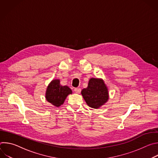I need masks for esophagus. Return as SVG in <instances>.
Here are the masks:
<instances>
[{
	"mask_svg": "<svg viewBox=\"0 0 158 158\" xmlns=\"http://www.w3.org/2000/svg\"><path fill=\"white\" fill-rule=\"evenodd\" d=\"M74 91H75L76 93L79 94L81 93V89L80 88H75L74 89Z\"/></svg>",
	"mask_w": 158,
	"mask_h": 158,
	"instance_id": "34e87169",
	"label": "esophagus"
}]
</instances>
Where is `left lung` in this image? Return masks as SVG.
Wrapping results in <instances>:
<instances>
[{
	"mask_svg": "<svg viewBox=\"0 0 158 158\" xmlns=\"http://www.w3.org/2000/svg\"><path fill=\"white\" fill-rule=\"evenodd\" d=\"M81 94L87 104L94 109L100 108L109 98L108 88L101 78L90 79L87 87L82 90Z\"/></svg>",
	"mask_w": 158,
	"mask_h": 158,
	"instance_id": "8db88e82",
	"label": "left lung"
}]
</instances>
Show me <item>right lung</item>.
<instances>
[{
	"label": "right lung",
	"instance_id": "1",
	"mask_svg": "<svg viewBox=\"0 0 158 158\" xmlns=\"http://www.w3.org/2000/svg\"><path fill=\"white\" fill-rule=\"evenodd\" d=\"M73 93L67 85H62L59 79L52 80L48 85L46 91V99L56 107L63 104L67 96Z\"/></svg>",
	"mask_w": 158,
	"mask_h": 158
}]
</instances>
